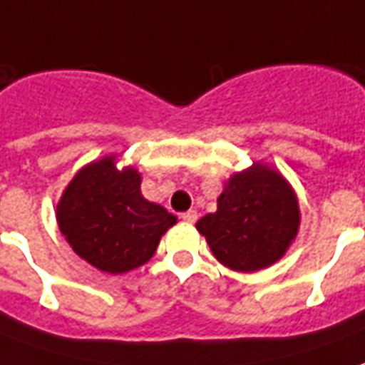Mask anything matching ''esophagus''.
I'll list each match as a JSON object with an SVG mask.
<instances>
[{
	"label": "esophagus",
	"instance_id": "esophagus-1",
	"mask_svg": "<svg viewBox=\"0 0 365 365\" xmlns=\"http://www.w3.org/2000/svg\"><path fill=\"white\" fill-rule=\"evenodd\" d=\"M182 220H183V222L193 224L197 220V210H187V212H183Z\"/></svg>",
	"mask_w": 365,
	"mask_h": 365
}]
</instances>
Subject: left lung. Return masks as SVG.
<instances>
[{"label": "left lung", "mask_w": 365, "mask_h": 365, "mask_svg": "<svg viewBox=\"0 0 365 365\" xmlns=\"http://www.w3.org/2000/svg\"><path fill=\"white\" fill-rule=\"evenodd\" d=\"M217 212L197 222L212 255L232 271L255 272L277 263L298 234V197L277 172L253 164L226 182Z\"/></svg>", "instance_id": "1"}]
</instances>
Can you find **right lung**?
Masks as SVG:
<instances>
[{"label": "right lung", "instance_id": "add662e5", "mask_svg": "<svg viewBox=\"0 0 365 365\" xmlns=\"http://www.w3.org/2000/svg\"><path fill=\"white\" fill-rule=\"evenodd\" d=\"M56 217L73 251L98 271H133L155 255L175 217L141 193V174L115 168V156L79 170L59 199Z\"/></svg>", "mask_w": 365, "mask_h": 365}]
</instances>
